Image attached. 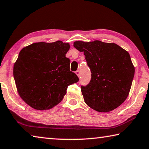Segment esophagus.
<instances>
[{
    "mask_svg": "<svg viewBox=\"0 0 149 149\" xmlns=\"http://www.w3.org/2000/svg\"><path fill=\"white\" fill-rule=\"evenodd\" d=\"M75 74H76L78 77L80 76V72L79 70H77L76 72H75Z\"/></svg>",
    "mask_w": 149,
    "mask_h": 149,
    "instance_id": "esophagus-1",
    "label": "esophagus"
}]
</instances>
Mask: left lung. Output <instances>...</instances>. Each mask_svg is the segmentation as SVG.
<instances>
[{"instance_id": "1", "label": "left lung", "mask_w": 149, "mask_h": 149, "mask_svg": "<svg viewBox=\"0 0 149 149\" xmlns=\"http://www.w3.org/2000/svg\"><path fill=\"white\" fill-rule=\"evenodd\" d=\"M74 47L83 52L92 77L81 92L86 104L98 112H109L128 97L135 68L127 51L115 43L99 40L76 41Z\"/></svg>"}]
</instances>
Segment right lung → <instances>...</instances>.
Listing matches in <instances>:
<instances>
[{
    "label": "right lung",
    "instance_id": "add662e5",
    "mask_svg": "<svg viewBox=\"0 0 149 149\" xmlns=\"http://www.w3.org/2000/svg\"><path fill=\"white\" fill-rule=\"evenodd\" d=\"M69 43L36 42L23 47L13 65L17 93L29 106L36 110L52 109L66 94L68 86L79 78L70 70L66 57Z\"/></svg>",
    "mask_w": 149,
    "mask_h": 149
}]
</instances>
